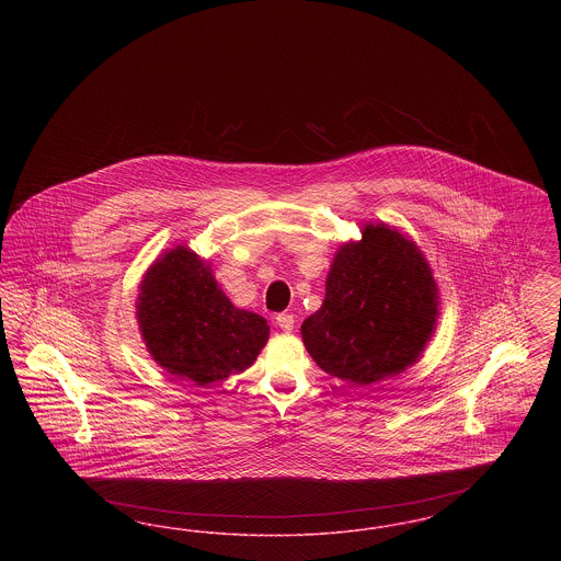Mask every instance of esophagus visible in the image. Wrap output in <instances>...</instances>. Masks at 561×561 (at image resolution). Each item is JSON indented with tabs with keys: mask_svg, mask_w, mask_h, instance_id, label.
Wrapping results in <instances>:
<instances>
[{
	"mask_svg": "<svg viewBox=\"0 0 561 561\" xmlns=\"http://www.w3.org/2000/svg\"><path fill=\"white\" fill-rule=\"evenodd\" d=\"M275 321H277V325L282 328V330H286V332H290L294 328V316L293 313H279L277 318H275Z\"/></svg>",
	"mask_w": 561,
	"mask_h": 561,
	"instance_id": "esophagus-1",
	"label": "esophagus"
}]
</instances>
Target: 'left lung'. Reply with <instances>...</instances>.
Here are the masks:
<instances>
[{"label": "left lung", "mask_w": 561, "mask_h": 561, "mask_svg": "<svg viewBox=\"0 0 561 561\" xmlns=\"http://www.w3.org/2000/svg\"><path fill=\"white\" fill-rule=\"evenodd\" d=\"M439 318V290L423 250L387 222L345 241L328 271L320 309L300 325L323 373L370 387L414 366Z\"/></svg>", "instance_id": "1"}]
</instances>
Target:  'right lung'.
Returning a JSON list of instances; mask_svg holds the SVG:
<instances>
[{
	"label": "right lung",
	"instance_id": "add662e5",
	"mask_svg": "<svg viewBox=\"0 0 561 561\" xmlns=\"http://www.w3.org/2000/svg\"><path fill=\"white\" fill-rule=\"evenodd\" d=\"M136 320L153 362L197 387L243 373L268 341L267 320L238 309L208 261L183 243L145 271Z\"/></svg>",
	"mask_w": 561,
	"mask_h": 561
}]
</instances>
